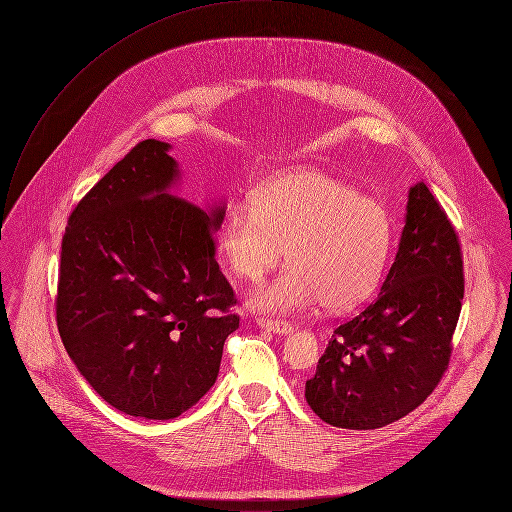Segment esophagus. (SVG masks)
I'll return each instance as SVG.
<instances>
[{"instance_id": "34e87169", "label": "esophagus", "mask_w": 512, "mask_h": 512, "mask_svg": "<svg viewBox=\"0 0 512 512\" xmlns=\"http://www.w3.org/2000/svg\"><path fill=\"white\" fill-rule=\"evenodd\" d=\"M259 327L271 331V333H279V335H287L293 331V325L287 321H277V319H257Z\"/></svg>"}]
</instances>
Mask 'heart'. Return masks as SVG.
<instances>
[{"instance_id": "obj_1", "label": "heart", "mask_w": 512, "mask_h": 512, "mask_svg": "<svg viewBox=\"0 0 512 512\" xmlns=\"http://www.w3.org/2000/svg\"><path fill=\"white\" fill-rule=\"evenodd\" d=\"M390 245L384 205L315 168L267 181L253 209H231L217 235L219 257L247 281H259L287 251L291 265L247 297L263 313H295L321 299L333 311L356 307L376 289Z\"/></svg>"}]
</instances>
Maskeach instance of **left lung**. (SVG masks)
Listing matches in <instances>:
<instances>
[{
	"mask_svg": "<svg viewBox=\"0 0 512 512\" xmlns=\"http://www.w3.org/2000/svg\"><path fill=\"white\" fill-rule=\"evenodd\" d=\"M464 297L462 255L424 183L408 191L396 259L378 297L335 327L305 400L327 424L374 430L418 408L440 382Z\"/></svg>",
	"mask_w": 512,
	"mask_h": 512,
	"instance_id": "obj_1",
	"label": "left lung"
}]
</instances>
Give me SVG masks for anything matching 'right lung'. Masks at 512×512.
Returning <instances> with one entry per match:
<instances>
[{"label": "right lung", "mask_w": 512, "mask_h": 512, "mask_svg": "<svg viewBox=\"0 0 512 512\" xmlns=\"http://www.w3.org/2000/svg\"><path fill=\"white\" fill-rule=\"evenodd\" d=\"M168 142L136 144L72 211L56 317L64 348L112 408L173 420L215 384L237 303L215 259L225 201L175 195Z\"/></svg>", "instance_id": "add662e5"}]
</instances>
